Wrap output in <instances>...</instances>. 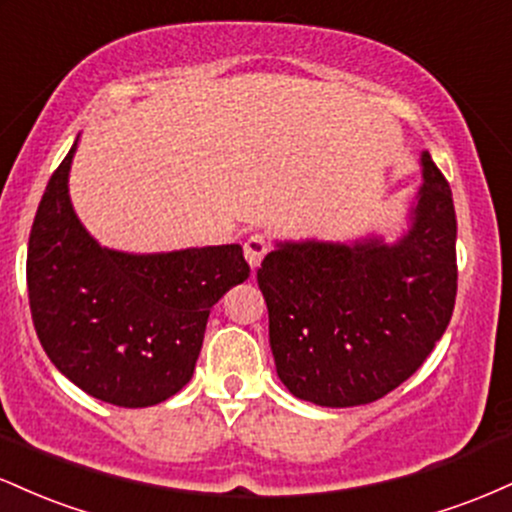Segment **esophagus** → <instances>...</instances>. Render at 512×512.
I'll use <instances>...</instances> for the list:
<instances>
[{
  "label": "esophagus",
  "mask_w": 512,
  "mask_h": 512,
  "mask_svg": "<svg viewBox=\"0 0 512 512\" xmlns=\"http://www.w3.org/2000/svg\"><path fill=\"white\" fill-rule=\"evenodd\" d=\"M243 252H245V260L250 262L252 269H257L264 260V255L269 252V240L262 236V233H252V236L245 240L243 245Z\"/></svg>",
  "instance_id": "esophagus-1"
}]
</instances>
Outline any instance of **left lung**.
Masks as SVG:
<instances>
[{
  "label": "left lung",
  "instance_id": "obj_1",
  "mask_svg": "<svg viewBox=\"0 0 512 512\" xmlns=\"http://www.w3.org/2000/svg\"><path fill=\"white\" fill-rule=\"evenodd\" d=\"M414 226L397 245L286 243L257 284L281 383L320 407L385 397L419 370L457 296V219L445 175L424 154Z\"/></svg>",
  "mask_w": 512,
  "mask_h": 512
}]
</instances>
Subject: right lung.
I'll return each instance as SVG.
<instances>
[{
  "mask_svg": "<svg viewBox=\"0 0 512 512\" xmlns=\"http://www.w3.org/2000/svg\"><path fill=\"white\" fill-rule=\"evenodd\" d=\"M76 144L45 187L28 238V303L45 354L115 407H151L190 383L209 310L250 276L240 245L168 255L105 250L69 202Z\"/></svg>",
  "mask_w": 512,
  "mask_h": 512,
  "instance_id": "obj_1",
  "label": "right lung"
}]
</instances>
